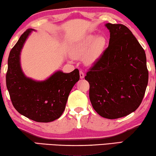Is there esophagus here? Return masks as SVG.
<instances>
[{
	"label": "esophagus",
	"mask_w": 156,
	"mask_h": 156,
	"mask_svg": "<svg viewBox=\"0 0 156 156\" xmlns=\"http://www.w3.org/2000/svg\"><path fill=\"white\" fill-rule=\"evenodd\" d=\"M80 76L81 79H84V72L82 71V70H81V71L80 72Z\"/></svg>",
	"instance_id": "1"
}]
</instances>
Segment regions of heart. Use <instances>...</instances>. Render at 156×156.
<instances>
[{"instance_id":"heart-1","label":"heart","mask_w":156,"mask_h":156,"mask_svg":"<svg viewBox=\"0 0 156 156\" xmlns=\"http://www.w3.org/2000/svg\"><path fill=\"white\" fill-rule=\"evenodd\" d=\"M107 40L104 36L89 34L74 44L71 54L74 59H82L87 65H91L97 61L105 50Z\"/></svg>"}]
</instances>
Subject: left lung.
<instances>
[{
  "instance_id": "obj_1",
  "label": "left lung",
  "mask_w": 156,
  "mask_h": 156,
  "mask_svg": "<svg viewBox=\"0 0 156 156\" xmlns=\"http://www.w3.org/2000/svg\"><path fill=\"white\" fill-rule=\"evenodd\" d=\"M108 47L87 73L94 109L115 119L135 112L148 82L146 53L131 30L121 24L106 23Z\"/></svg>"
}]
</instances>
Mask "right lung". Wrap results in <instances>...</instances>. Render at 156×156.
Wrapping results in <instances>:
<instances>
[{"instance_id": "obj_1", "label": "right lung", "mask_w": 156, "mask_h": 156, "mask_svg": "<svg viewBox=\"0 0 156 156\" xmlns=\"http://www.w3.org/2000/svg\"><path fill=\"white\" fill-rule=\"evenodd\" d=\"M27 29L10 50L8 59L6 86L15 108L21 115L37 122L59 119L65 109L72 87L80 80L77 69L69 73L57 70L42 81L27 77L20 64V55L30 35Z\"/></svg>"}]
</instances>
